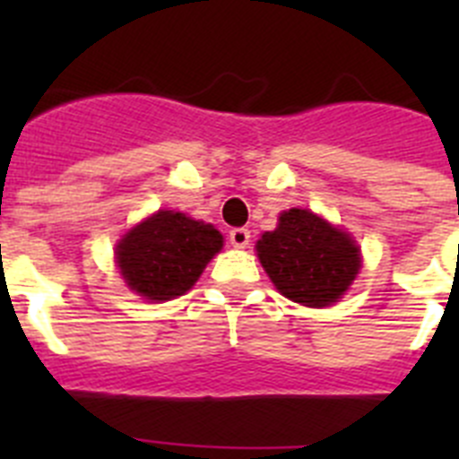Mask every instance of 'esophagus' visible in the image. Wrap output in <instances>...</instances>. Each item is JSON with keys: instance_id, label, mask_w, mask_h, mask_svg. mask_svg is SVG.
Listing matches in <instances>:
<instances>
[{"instance_id": "esophagus-1", "label": "esophagus", "mask_w": 459, "mask_h": 459, "mask_svg": "<svg viewBox=\"0 0 459 459\" xmlns=\"http://www.w3.org/2000/svg\"><path fill=\"white\" fill-rule=\"evenodd\" d=\"M230 241H232L234 248H246L250 243V232L246 227H234L232 232H230Z\"/></svg>"}]
</instances>
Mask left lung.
Here are the masks:
<instances>
[{"label":"left lung","instance_id":"left-lung-1","mask_svg":"<svg viewBox=\"0 0 459 459\" xmlns=\"http://www.w3.org/2000/svg\"><path fill=\"white\" fill-rule=\"evenodd\" d=\"M257 257L275 290L307 307L338 301L360 269L354 238L307 209L280 213L278 227L257 241Z\"/></svg>","mask_w":459,"mask_h":459}]
</instances>
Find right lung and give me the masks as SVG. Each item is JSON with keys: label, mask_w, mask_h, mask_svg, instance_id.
I'll list each match as a JSON object with an SVG mask.
<instances>
[{"label": "right lung", "mask_w": 459, "mask_h": 459, "mask_svg": "<svg viewBox=\"0 0 459 459\" xmlns=\"http://www.w3.org/2000/svg\"><path fill=\"white\" fill-rule=\"evenodd\" d=\"M222 234L179 211H158L117 243V266L126 285L147 301H169L197 282Z\"/></svg>", "instance_id": "obj_1"}]
</instances>
